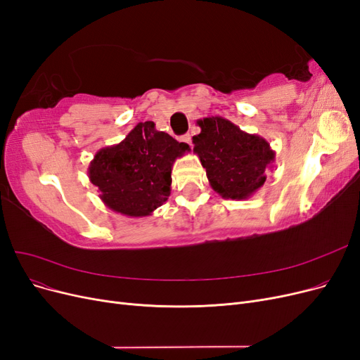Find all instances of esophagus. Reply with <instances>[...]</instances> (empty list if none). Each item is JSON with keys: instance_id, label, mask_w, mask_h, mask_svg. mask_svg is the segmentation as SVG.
<instances>
[{"instance_id": "esophagus-1", "label": "esophagus", "mask_w": 360, "mask_h": 360, "mask_svg": "<svg viewBox=\"0 0 360 360\" xmlns=\"http://www.w3.org/2000/svg\"><path fill=\"white\" fill-rule=\"evenodd\" d=\"M180 141H181V143H186V144L192 146V138H191V135H189V134L180 136Z\"/></svg>"}]
</instances>
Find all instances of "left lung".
Wrapping results in <instances>:
<instances>
[{
	"label": "left lung",
	"mask_w": 360,
	"mask_h": 360,
	"mask_svg": "<svg viewBox=\"0 0 360 360\" xmlns=\"http://www.w3.org/2000/svg\"><path fill=\"white\" fill-rule=\"evenodd\" d=\"M197 124L201 132L193 136V153L205 168L212 189L225 200L252 197L264 184L267 169L274 168L270 144L224 117H205Z\"/></svg>",
	"instance_id": "8db88e82"
}]
</instances>
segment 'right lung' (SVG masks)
I'll return each instance as SVG.
<instances>
[{
	"instance_id": "add662e5",
	"label": "right lung",
	"mask_w": 360,
	"mask_h": 360,
	"mask_svg": "<svg viewBox=\"0 0 360 360\" xmlns=\"http://www.w3.org/2000/svg\"><path fill=\"white\" fill-rule=\"evenodd\" d=\"M189 150L156 130L153 122L138 123L122 143L97 151L89 177L108 209L130 217L150 216L168 200L174 162Z\"/></svg>"
}]
</instances>
